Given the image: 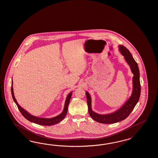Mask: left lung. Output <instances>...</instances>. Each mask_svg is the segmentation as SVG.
<instances>
[{"instance_id": "8db88e82", "label": "left lung", "mask_w": 158, "mask_h": 158, "mask_svg": "<svg viewBox=\"0 0 158 158\" xmlns=\"http://www.w3.org/2000/svg\"><path fill=\"white\" fill-rule=\"evenodd\" d=\"M119 51L122 55L125 57L127 63L130 66L133 76V92L131 96L122 107L114 113L108 114H99L92 111L91 109V98L88 92H86L87 103L88 105L89 114L94 120L105 124L114 123L125 119L132 112L135 106L139 101L140 95V73L138 63L133 59L129 51L123 45L119 46Z\"/></svg>"}]
</instances>
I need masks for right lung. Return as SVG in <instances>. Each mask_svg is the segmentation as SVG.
Segmentation results:
<instances>
[{
  "label": "right lung",
  "instance_id": "right-lung-1",
  "mask_svg": "<svg viewBox=\"0 0 158 158\" xmlns=\"http://www.w3.org/2000/svg\"><path fill=\"white\" fill-rule=\"evenodd\" d=\"M11 92H12V96L14 102L16 103L17 106L18 107L20 113L22 114L25 118L26 119H27L32 122H33L35 123H36L40 125H46V126H51V125H53L58 123L59 122H60L61 120H63L64 118L65 117V116L66 115L67 112H68V106H69V103L70 100V98L72 96V92H71L69 95H68L65 103H64V109H63V112L61 114H60L59 115L57 116L55 118H52L51 119H48V118H38L34 116L32 114H29L28 112H27L25 109H23L22 107H21L20 106H19L18 103L16 101L15 96H14V93H13V90L12 85V87H11Z\"/></svg>",
  "mask_w": 158,
  "mask_h": 158
}]
</instances>
